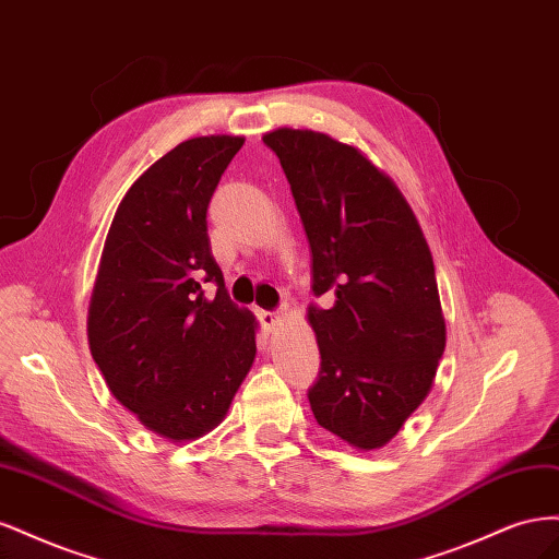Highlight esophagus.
<instances>
[{
    "mask_svg": "<svg viewBox=\"0 0 559 559\" xmlns=\"http://www.w3.org/2000/svg\"><path fill=\"white\" fill-rule=\"evenodd\" d=\"M259 319H261V324L267 329V331H273V329H277L282 321H284V312H280V310H261L259 312Z\"/></svg>",
    "mask_w": 559,
    "mask_h": 559,
    "instance_id": "1",
    "label": "esophagus"
}]
</instances>
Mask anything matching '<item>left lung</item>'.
Wrapping results in <instances>:
<instances>
[{"instance_id": "8db88e82", "label": "left lung", "mask_w": 559, "mask_h": 559, "mask_svg": "<svg viewBox=\"0 0 559 559\" xmlns=\"http://www.w3.org/2000/svg\"><path fill=\"white\" fill-rule=\"evenodd\" d=\"M275 151L312 249L310 306L321 370L308 389L319 427L359 450L392 441L427 399L445 349L429 245L401 191L357 148L280 128Z\"/></svg>"}]
</instances>
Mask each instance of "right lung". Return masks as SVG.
Masks as SVG:
<instances>
[{"label":"right lung","mask_w":559,"mask_h":559,"mask_svg":"<svg viewBox=\"0 0 559 559\" xmlns=\"http://www.w3.org/2000/svg\"><path fill=\"white\" fill-rule=\"evenodd\" d=\"M242 144L193 138L151 165L116 210L93 286L97 368L144 427L175 443L226 417L257 357V324L228 298L207 235L210 200Z\"/></svg>","instance_id":"obj_1"}]
</instances>
